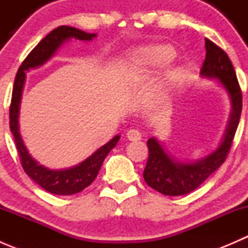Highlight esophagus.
<instances>
[{
    "label": "esophagus",
    "instance_id": "obj_1",
    "mask_svg": "<svg viewBox=\"0 0 248 248\" xmlns=\"http://www.w3.org/2000/svg\"><path fill=\"white\" fill-rule=\"evenodd\" d=\"M126 137L128 138V140H131V141H136V140L141 139V134H140V132L137 131V129H129V131L127 132Z\"/></svg>",
    "mask_w": 248,
    "mask_h": 248
}]
</instances>
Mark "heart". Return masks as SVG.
I'll use <instances>...</instances> for the list:
<instances>
[{
	"mask_svg": "<svg viewBox=\"0 0 248 248\" xmlns=\"http://www.w3.org/2000/svg\"><path fill=\"white\" fill-rule=\"evenodd\" d=\"M175 50L168 44L142 47L134 54L137 71L141 74L155 73L169 64L175 59ZM181 69L170 68L166 72L164 84L166 86H172L181 79Z\"/></svg>",
	"mask_w": 248,
	"mask_h": 248,
	"instance_id": "obj_1",
	"label": "heart"
}]
</instances>
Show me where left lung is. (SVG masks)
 <instances>
[{"mask_svg":"<svg viewBox=\"0 0 248 248\" xmlns=\"http://www.w3.org/2000/svg\"><path fill=\"white\" fill-rule=\"evenodd\" d=\"M205 50L206 56L201 76L216 79L226 90L232 104L231 116L216 150L196 161H181L171 156L156 137L147 140L149 159L142 174L144 180L151 188L166 196H184L194 191L223 164L241 116L242 93L228 55L207 38H205Z\"/></svg>","mask_w":248,"mask_h":248,"instance_id":"obj_1","label":"left lung"}]
</instances>
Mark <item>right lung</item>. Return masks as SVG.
I'll use <instances>...</instances> for the list:
<instances>
[{
	"label": "right lung",
	"instance_id": "add662e5",
	"mask_svg": "<svg viewBox=\"0 0 248 248\" xmlns=\"http://www.w3.org/2000/svg\"><path fill=\"white\" fill-rule=\"evenodd\" d=\"M96 33H86L81 30L71 26H59L52 30L46 37H44L37 46L27 55L25 61L17 71L16 81H14L13 94H12L11 109H9V126L16 140V150L20 155V162L25 172L46 191L59 196H71L81 192L87 186L93 182L98 175L102 163L107 155L115 147L119 141L120 136H115L107 144L97 149L91 156L87 157L77 166L66 169H49L39 164L38 161L29 154L21 138L19 129V111L21 103L22 91H24L26 73L30 69L38 68L49 61L59 47L69 39H79V41H92Z\"/></svg>",
	"mask_w": 248,
	"mask_h": 248
}]
</instances>
